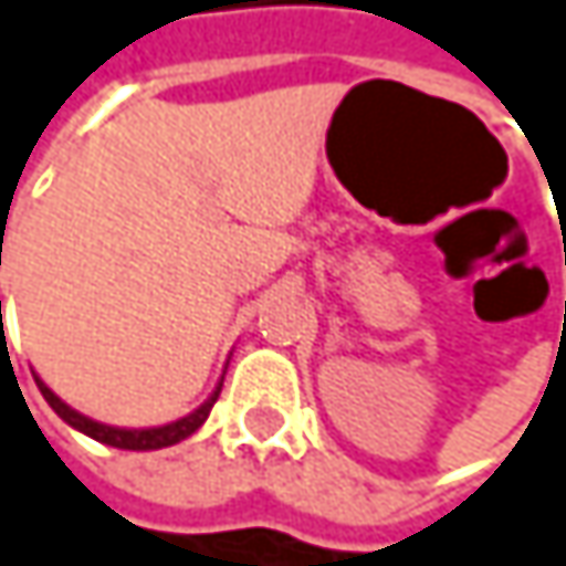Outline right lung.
<instances>
[{
    "mask_svg": "<svg viewBox=\"0 0 566 566\" xmlns=\"http://www.w3.org/2000/svg\"><path fill=\"white\" fill-rule=\"evenodd\" d=\"M39 384V390L42 396L49 399V406L55 409L57 416L67 422V426H74V429H81L84 436H91V439H97V442H104V446H114V449H130V452H154V449H167V446H176V442H182L186 436H192L202 422H206V416H209V409H212V402L219 399V390L209 396L196 412H189L186 419H176L170 426H160V429H114V426H101V422H94V419H87V416H81V412H74L71 406H64L61 399H57L42 380H35Z\"/></svg>",
    "mask_w": 566,
    "mask_h": 566,
    "instance_id": "1",
    "label": "right lung"
}]
</instances>
